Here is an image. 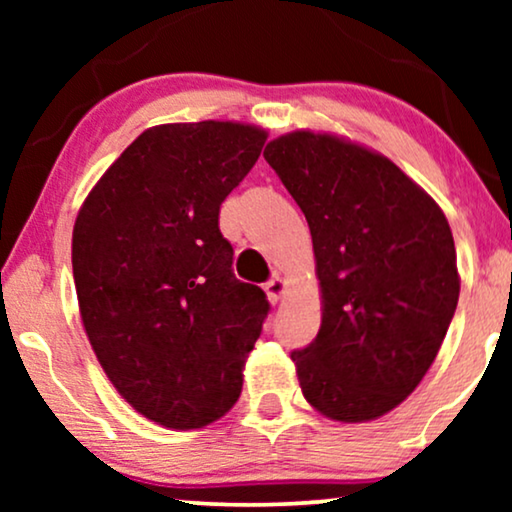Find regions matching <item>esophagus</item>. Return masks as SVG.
I'll return each mask as SVG.
<instances>
[{
  "label": "esophagus",
  "mask_w": 512,
  "mask_h": 512,
  "mask_svg": "<svg viewBox=\"0 0 512 512\" xmlns=\"http://www.w3.org/2000/svg\"><path fill=\"white\" fill-rule=\"evenodd\" d=\"M284 291H286V282L282 277H272L270 282L265 284V293H268L270 303H277V300L284 296Z\"/></svg>",
  "instance_id": "obj_1"
}]
</instances>
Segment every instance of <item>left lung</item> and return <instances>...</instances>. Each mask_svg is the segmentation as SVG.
I'll return each instance as SVG.
<instances>
[{
    "mask_svg": "<svg viewBox=\"0 0 512 512\" xmlns=\"http://www.w3.org/2000/svg\"><path fill=\"white\" fill-rule=\"evenodd\" d=\"M263 156L303 209L324 298L317 338L291 352L303 396L338 422L382 417L422 382L457 310L450 223L359 144L298 130Z\"/></svg>",
    "mask_w": 512,
    "mask_h": 512,
    "instance_id": "left-lung-1",
    "label": "left lung"
}]
</instances>
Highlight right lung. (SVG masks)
<instances>
[{"mask_svg": "<svg viewBox=\"0 0 512 512\" xmlns=\"http://www.w3.org/2000/svg\"><path fill=\"white\" fill-rule=\"evenodd\" d=\"M265 130L170 123L139 135L74 223L72 268L93 352L137 412L200 429L233 408L270 303L233 275L219 209L256 165Z\"/></svg>", "mask_w": 512, "mask_h": 512, "instance_id": "right-lung-1", "label": "right lung"}]
</instances>
